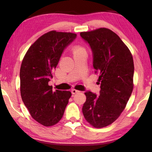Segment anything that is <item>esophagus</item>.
<instances>
[{"label":"esophagus","mask_w":152,"mask_h":152,"mask_svg":"<svg viewBox=\"0 0 152 152\" xmlns=\"http://www.w3.org/2000/svg\"><path fill=\"white\" fill-rule=\"evenodd\" d=\"M71 92H72V94H76V93H79L80 91H78V90H76L75 89H73L71 90Z\"/></svg>","instance_id":"esophagus-1"}]
</instances>
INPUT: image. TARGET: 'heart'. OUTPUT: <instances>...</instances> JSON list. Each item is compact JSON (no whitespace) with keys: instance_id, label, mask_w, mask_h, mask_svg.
<instances>
[{"instance_id":"1","label":"heart","mask_w":152,"mask_h":152,"mask_svg":"<svg viewBox=\"0 0 152 152\" xmlns=\"http://www.w3.org/2000/svg\"><path fill=\"white\" fill-rule=\"evenodd\" d=\"M72 52L74 56H75V55L81 53L82 52H86V50L84 48L81 46H79V45H75V46H74L72 48Z\"/></svg>"}]
</instances>
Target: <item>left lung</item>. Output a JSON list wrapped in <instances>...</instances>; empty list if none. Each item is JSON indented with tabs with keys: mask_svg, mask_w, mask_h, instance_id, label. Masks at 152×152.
<instances>
[{
	"mask_svg": "<svg viewBox=\"0 0 152 152\" xmlns=\"http://www.w3.org/2000/svg\"><path fill=\"white\" fill-rule=\"evenodd\" d=\"M80 36L91 48L93 67L99 74V96L86 91L82 112L95 128L112 124L124 111L133 89L134 62L130 50L109 28L82 32Z\"/></svg>",
	"mask_w": 152,
	"mask_h": 152,
	"instance_id": "1",
	"label": "left lung"
}]
</instances>
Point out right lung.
I'll list each match as a JSON object with an SVG mask.
<instances>
[{
    "label": "right lung",
    "mask_w": 152,
    "mask_h": 152,
    "mask_svg": "<svg viewBox=\"0 0 152 152\" xmlns=\"http://www.w3.org/2000/svg\"><path fill=\"white\" fill-rule=\"evenodd\" d=\"M76 34L51 31L39 37L28 48L20 69L22 101L34 120L46 127L57 124L72 95L48 85L63 51Z\"/></svg>",
    "instance_id": "right-lung-1"
}]
</instances>
